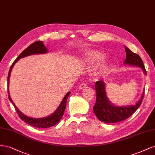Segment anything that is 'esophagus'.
Instances as JSON below:
<instances>
[{
	"mask_svg": "<svg viewBox=\"0 0 155 155\" xmlns=\"http://www.w3.org/2000/svg\"><path fill=\"white\" fill-rule=\"evenodd\" d=\"M79 88L80 89H83V88H87V85L85 83H82L80 85H79Z\"/></svg>",
	"mask_w": 155,
	"mask_h": 155,
	"instance_id": "esophagus-1",
	"label": "esophagus"
}]
</instances>
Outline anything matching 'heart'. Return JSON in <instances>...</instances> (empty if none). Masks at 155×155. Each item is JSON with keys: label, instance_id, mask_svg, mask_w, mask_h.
Instances as JSON below:
<instances>
[{"label": "heart", "instance_id": "obj_1", "mask_svg": "<svg viewBox=\"0 0 155 155\" xmlns=\"http://www.w3.org/2000/svg\"><path fill=\"white\" fill-rule=\"evenodd\" d=\"M104 58L105 54L101 52V51L92 50L89 51L87 53L85 61L87 63L89 64H94L97 63L101 61L104 59ZM106 67L107 66L104 64L100 65L95 72V74L96 76H98V75L101 74L102 72H104L105 71V70L106 69Z\"/></svg>", "mask_w": 155, "mask_h": 155}]
</instances>
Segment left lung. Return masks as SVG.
<instances>
[{
    "instance_id": "left-lung-1",
    "label": "left lung",
    "mask_w": 155,
    "mask_h": 155,
    "mask_svg": "<svg viewBox=\"0 0 155 155\" xmlns=\"http://www.w3.org/2000/svg\"><path fill=\"white\" fill-rule=\"evenodd\" d=\"M125 49L126 59L124 64L142 68L143 73L146 75V70L141 58L138 54L133 52L127 46H125ZM95 89L96 91V101L93 107L94 112L98 120L109 124L119 122L133 115L141 105L144 96L143 91L140 100L134 105L118 107L112 104L108 100L105 91V84L104 81H96Z\"/></svg>"
}]
</instances>
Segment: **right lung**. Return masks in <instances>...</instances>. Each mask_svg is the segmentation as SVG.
<instances>
[{
    "instance_id": "1",
    "label": "right lung",
    "mask_w": 155,
    "mask_h": 155,
    "mask_svg": "<svg viewBox=\"0 0 155 155\" xmlns=\"http://www.w3.org/2000/svg\"><path fill=\"white\" fill-rule=\"evenodd\" d=\"M47 51H48L47 48L45 47L42 41H36L35 43H32L28 46V47L26 48L24 51H23L18 56L17 58L14 61V62L13 63V64H12V66L10 67V71H9V73H8V94L9 100H10V102L13 104L14 107H15L17 114L18 116L21 118V119L22 121H25V122L28 125L37 128L50 127L55 125L59 122L60 120L62 118V117L64 114V110L66 109V107H67V101L68 99V97L70 94V92H68L67 94L64 96L62 101L61 102L60 105L58 107V109H56V110L52 114H51L48 116L44 117V118H30V117L26 116L24 114L22 113V112L17 109V107H16L15 104L13 102L12 98L10 97V92H9V89H8L9 81H10V74L14 64H15L20 59L26 57V56H28L30 55L46 54L48 52Z\"/></svg>"
}]
</instances>
